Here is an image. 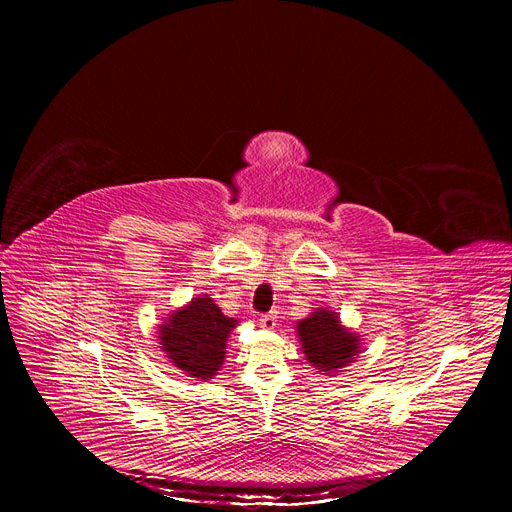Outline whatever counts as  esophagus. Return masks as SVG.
Segmentation results:
<instances>
[{
	"mask_svg": "<svg viewBox=\"0 0 512 512\" xmlns=\"http://www.w3.org/2000/svg\"><path fill=\"white\" fill-rule=\"evenodd\" d=\"M276 319H278L276 311L265 313V315H261V317H259V326H261V328H265V330H272V328L276 326Z\"/></svg>",
	"mask_w": 512,
	"mask_h": 512,
	"instance_id": "obj_1",
	"label": "esophagus"
}]
</instances>
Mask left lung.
Returning <instances> with one entry per match:
<instances>
[{
    "label": "left lung",
    "mask_w": 512,
    "mask_h": 512,
    "mask_svg": "<svg viewBox=\"0 0 512 512\" xmlns=\"http://www.w3.org/2000/svg\"><path fill=\"white\" fill-rule=\"evenodd\" d=\"M297 336L307 363L321 375L344 371L363 351L361 334L346 328L340 321V313L328 307H317L305 319L297 321Z\"/></svg>",
    "instance_id": "1"
}]
</instances>
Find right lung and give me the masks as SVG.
<instances>
[{
  "instance_id": "obj_1",
  "label": "right lung",
  "mask_w": 512,
  "mask_h": 512,
  "mask_svg": "<svg viewBox=\"0 0 512 512\" xmlns=\"http://www.w3.org/2000/svg\"><path fill=\"white\" fill-rule=\"evenodd\" d=\"M238 319L226 317L209 294L174 309L157 326L159 348L186 378L207 382L226 359V342Z\"/></svg>"
}]
</instances>
